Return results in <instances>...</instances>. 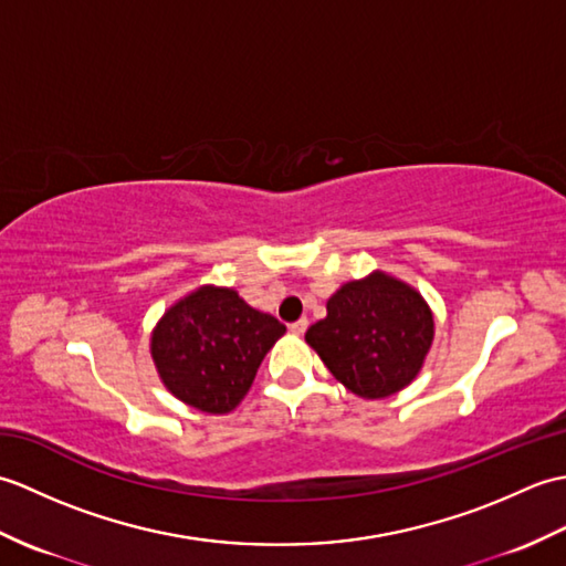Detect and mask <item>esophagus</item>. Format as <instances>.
Listing matches in <instances>:
<instances>
[{
    "label": "esophagus",
    "instance_id": "esophagus-1",
    "mask_svg": "<svg viewBox=\"0 0 566 566\" xmlns=\"http://www.w3.org/2000/svg\"><path fill=\"white\" fill-rule=\"evenodd\" d=\"M306 328H308V321H306V318H302V321L292 323V326H290V333H294V335H304V333H306Z\"/></svg>",
    "mask_w": 566,
    "mask_h": 566
}]
</instances>
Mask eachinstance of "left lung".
I'll return each mask as SVG.
<instances>
[{
	"instance_id": "left-lung-1",
	"label": "left lung",
	"mask_w": 566,
	"mask_h": 566,
	"mask_svg": "<svg viewBox=\"0 0 566 566\" xmlns=\"http://www.w3.org/2000/svg\"><path fill=\"white\" fill-rule=\"evenodd\" d=\"M326 311V318L306 331V343L359 399L399 394L423 369L436 321L416 286L375 270L345 282Z\"/></svg>"
}]
</instances>
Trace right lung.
Listing matches in <instances>:
<instances>
[{
	"mask_svg": "<svg viewBox=\"0 0 566 566\" xmlns=\"http://www.w3.org/2000/svg\"><path fill=\"white\" fill-rule=\"evenodd\" d=\"M286 328L233 286L201 284L155 323L150 357L175 399L223 416L245 399L258 367Z\"/></svg>",
	"mask_w": 566,
	"mask_h": 566,
	"instance_id": "obj_1",
	"label": "right lung"
}]
</instances>
